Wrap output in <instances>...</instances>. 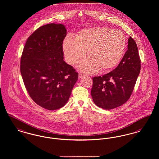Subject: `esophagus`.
<instances>
[{
    "mask_svg": "<svg viewBox=\"0 0 159 159\" xmlns=\"http://www.w3.org/2000/svg\"><path fill=\"white\" fill-rule=\"evenodd\" d=\"M84 76H85V75H84L81 73H79V76H78V78L80 79V78H83Z\"/></svg>",
    "mask_w": 159,
    "mask_h": 159,
    "instance_id": "34e87169",
    "label": "esophagus"
}]
</instances>
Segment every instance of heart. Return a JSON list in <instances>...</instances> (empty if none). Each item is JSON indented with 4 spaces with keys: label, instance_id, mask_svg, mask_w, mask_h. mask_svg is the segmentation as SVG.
Returning <instances> with one entry per match:
<instances>
[{
    "label": "heart",
    "instance_id": "obj_1",
    "mask_svg": "<svg viewBox=\"0 0 159 159\" xmlns=\"http://www.w3.org/2000/svg\"><path fill=\"white\" fill-rule=\"evenodd\" d=\"M126 46L123 33L107 27L85 29L76 37L67 34L63 50L67 63L76 64L86 55L89 57L80 62L78 67L87 73L108 70L116 66L123 58Z\"/></svg>",
    "mask_w": 159,
    "mask_h": 159
}]
</instances>
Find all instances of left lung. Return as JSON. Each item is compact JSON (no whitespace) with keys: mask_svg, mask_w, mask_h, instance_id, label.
Here are the masks:
<instances>
[{"mask_svg":"<svg viewBox=\"0 0 159 159\" xmlns=\"http://www.w3.org/2000/svg\"><path fill=\"white\" fill-rule=\"evenodd\" d=\"M128 49L114 70L93 78L91 94L94 103L104 109L118 107L129 100L141 70V60L134 39H128Z\"/></svg>","mask_w":159,"mask_h":159,"instance_id":"obj_1","label":"left lung"}]
</instances>
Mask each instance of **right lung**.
<instances>
[{
    "instance_id": "obj_1",
    "label": "right lung",
    "mask_w": 159,
    "mask_h": 159,
    "mask_svg": "<svg viewBox=\"0 0 159 159\" xmlns=\"http://www.w3.org/2000/svg\"><path fill=\"white\" fill-rule=\"evenodd\" d=\"M65 26L51 23L36 30L23 51L20 71L25 89L39 106L48 110L64 107L78 74L63 60Z\"/></svg>"
}]
</instances>
